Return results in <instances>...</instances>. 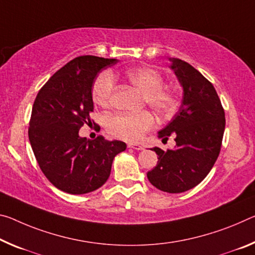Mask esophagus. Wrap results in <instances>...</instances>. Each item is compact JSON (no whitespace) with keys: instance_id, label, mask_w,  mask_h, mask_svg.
<instances>
[{"instance_id":"obj_1","label":"esophagus","mask_w":255,"mask_h":255,"mask_svg":"<svg viewBox=\"0 0 255 255\" xmlns=\"http://www.w3.org/2000/svg\"><path fill=\"white\" fill-rule=\"evenodd\" d=\"M127 146L129 148H134V149H137V151H140V149H143V146L142 145L137 144V143H128Z\"/></svg>"}]
</instances>
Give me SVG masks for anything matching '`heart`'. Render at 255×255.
Returning a JSON list of instances; mask_svg holds the SVG:
<instances>
[{
  "label": "heart",
  "instance_id": "heart-1",
  "mask_svg": "<svg viewBox=\"0 0 255 255\" xmlns=\"http://www.w3.org/2000/svg\"><path fill=\"white\" fill-rule=\"evenodd\" d=\"M124 78L143 92L144 102L160 116H167L177 107V95L171 88L163 86V77L159 71L148 67H135L124 72ZM115 79L108 71L96 77L92 85V99L98 106H110ZM155 125L154 117L148 111L138 113L116 112L106 119L107 130L111 135L126 140H138Z\"/></svg>",
  "mask_w": 255,
  "mask_h": 255
}]
</instances>
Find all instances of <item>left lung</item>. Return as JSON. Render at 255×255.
I'll list each match as a JSON object with an SVG mask.
<instances>
[{
    "mask_svg": "<svg viewBox=\"0 0 255 255\" xmlns=\"http://www.w3.org/2000/svg\"><path fill=\"white\" fill-rule=\"evenodd\" d=\"M171 69L184 90L183 103L157 137H175L176 146L153 147L157 164L147 172L153 186L167 193H183L199 185L219 156L225 131V111L213 85L191 64L171 58Z\"/></svg>",
    "mask_w": 255,
    "mask_h": 255,
    "instance_id": "left-lung-1",
    "label": "left lung"
}]
</instances>
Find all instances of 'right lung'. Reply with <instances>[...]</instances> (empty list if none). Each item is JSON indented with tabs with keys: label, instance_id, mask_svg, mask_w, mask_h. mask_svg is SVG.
<instances>
[{
	"label": "right lung",
	"instance_id": "obj_1",
	"mask_svg": "<svg viewBox=\"0 0 255 255\" xmlns=\"http://www.w3.org/2000/svg\"><path fill=\"white\" fill-rule=\"evenodd\" d=\"M118 62L94 55L77 56L58 70L36 96L28 136L40 170L60 191L86 194L108 180L121 140L87 139L79 129L90 124L92 85L98 72Z\"/></svg>",
	"mask_w": 255,
	"mask_h": 255
}]
</instances>
